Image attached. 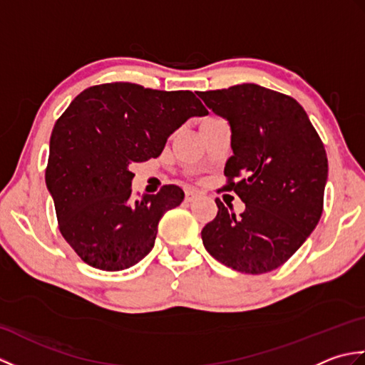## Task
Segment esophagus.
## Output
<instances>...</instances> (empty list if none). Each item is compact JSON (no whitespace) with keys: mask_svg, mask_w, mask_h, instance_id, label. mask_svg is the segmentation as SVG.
<instances>
[{"mask_svg":"<svg viewBox=\"0 0 365 365\" xmlns=\"http://www.w3.org/2000/svg\"><path fill=\"white\" fill-rule=\"evenodd\" d=\"M197 197V191L196 190H187L185 191V200H187V202H192V200H195Z\"/></svg>","mask_w":365,"mask_h":365,"instance_id":"esophagus-1","label":"esophagus"}]
</instances>
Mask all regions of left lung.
I'll return each mask as SVG.
<instances>
[{"mask_svg":"<svg viewBox=\"0 0 365 365\" xmlns=\"http://www.w3.org/2000/svg\"><path fill=\"white\" fill-rule=\"evenodd\" d=\"M199 97L229 122L234 155L224 168L230 180L226 190L246 205L237 218L216 199L218 215L200 232L205 250L242 273L276 269L320 221L328 180L322 139L297 100L259 84L243 83Z\"/></svg>","mask_w":365,"mask_h":365,"instance_id":"obj_1","label":"left lung"}]
</instances>
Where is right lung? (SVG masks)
<instances>
[{"instance_id": "1", "label": "right lung", "mask_w": 365, "mask_h": 365, "mask_svg": "<svg viewBox=\"0 0 365 365\" xmlns=\"http://www.w3.org/2000/svg\"><path fill=\"white\" fill-rule=\"evenodd\" d=\"M208 111L190 91L108 83L76 96L54 123L45 182L59 230L88 265L120 271L152 251L161 216L185 192L166 185L131 199V166L157 158L168 138Z\"/></svg>"}]
</instances>
